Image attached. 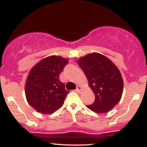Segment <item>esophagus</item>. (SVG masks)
<instances>
[{
	"mask_svg": "<svg viewBox=\"0 0 147 147\" xmlns=\"http://www.w3.org/2000/svg\"><path fill=\"white\" fill-rule=\"evenodd\" d=\"M82 90V87L81 86H78L77 87V89H76V91H77V92H79Z\"/></svg>",
	"mask_w": 147,
	"mask_h": 147,
	"instance_id": "1",
	"label": "esophagus"
}]
</instances>
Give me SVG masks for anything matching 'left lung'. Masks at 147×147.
<instances>
[{
  "mask_svg": "<svg viewBox=\"0 0 147 147\" xmlns=\"http://www.w3.org/2000/svg\"><path fill=\"white\" fill-rule=\"evenodd\" d=\"M78 64L95 97V102L86 106L97 113L109 112L122 98L124 82L119 70L112 61L97 52L80 57Z\"/></svg>",
  "mask_w": 147,
  "mask_h": 147,
  "instance_id": "1",
  "label": "left lung"
}]
</instances>
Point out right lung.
I'll use <instances>...</instances> for the list:
<instances>
[{
  "instance_id": "obj_1",
  "label": "right lung",
  "mask_w": 147,
  "mask_h": 147,
  "mask_svg": "<svg viewBox=\"0 0 147 147\" xmlns=\"http://www.w3.org/2000/svg\"><path fill=\"white\" fill-rule=\"evenodd\" d=\"M68 63V59L52 55L41 59L30 70L25 82V97L37 112L52 114L63 104L69 91L59 77Z\"/></svg>"
}]
</instances>
